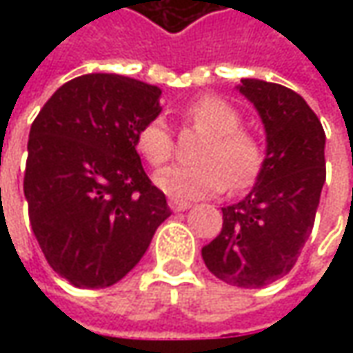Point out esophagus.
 <instances>
[{
	"mask_svg": "<svg viewBox=\"0 0 353 353\" xmlns=\"http://www.w3.org/2000/svg\"><path fill=\"white\" fill-rule=\"evenodd\" d=\"M169 208L172 212H184L190 208V202H184V200H176V198H170Z\"/></svg>",
	"mask_w": 353,
	"mask_h": 353,
	"instance_id": "obj_1",
	"label": "esophagus"
}]
</instances>
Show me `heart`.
I'll return each instance as SVG.
<instances>
[{
    "label": "heart",
    "instance_id": "obj_1",
    "mask_svg": "<svg viewBox=\"0 0 353 353\" xmlns=\"http://www.w3.org/2000/svg\"><path fill=\"white\" fill-rule=\"evenodd\" d=\"M184 117L208 135L202 145L200 165H174L159 170L155 184L172 198H200L222 192L225 186L241 190L250 186L263 167V147L251 133L239 129L236 110L216 96L196 98L184 110ZM135 145L153 167H161L174 151L165 119L147 121L135 137Z\"/></svg>",
    "mask_w": 353,
    "mask_h": 353
}]
</instances>
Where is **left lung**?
<instances>
[{
  "instance_id": "left-lung-1",
  "label": "left lung",
  "mask_w": 353,
  "mask_h": 353,
  "mask_svg": "<svg viewBox=\"0 0 353 353\" xmlns=\"http://www.w3.org/2000/svg\"><path fill=\"white\" fill-rule=\"evenodd\" d=\"M237 90L261 117L263 167L248 196L222 208V232L202 248V259L228 285L261 289L291 271L312 232L326 135L296 92L257 78H243Z\"/></svg>"
}]
</instances>
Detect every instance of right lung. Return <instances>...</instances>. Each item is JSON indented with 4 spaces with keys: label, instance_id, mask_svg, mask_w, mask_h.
I'll return each mask as SVG.
<instances>
[{
    "label": "right lung",
    "instance_id": "add662e5",
    "mask_svg": "<svg viewBox=\"0 0 353 353\" xmlns=\"http://www.w3.org/2000/svg\"><path fill=\"white\" fill-rule=\"evenodd\" d=\"M159 100L157 86L98 72L62 84L34 117L23 181L29 220L48 265L74 287L121 281L170 216L135 149Z\"/></svg>",
    "mask_w": 353,
    "mask_h": 353
}]
</instances>
